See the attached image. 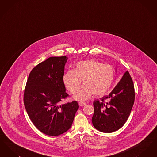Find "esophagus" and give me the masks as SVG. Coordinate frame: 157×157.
Returning <instances> with one entry per match:
<instances>
[{"mask_svg": "<svg viewBox=\"0 0 157 157\" xmlns=\"http://www.w3.org/2000/svg\"><path fill=\"white\" fill-rule=\"evenodd\" d=\"M78 104H79V105L80 106H84V105H86V103L83 102H79L78 103Z\"/></svg>", "mask_w": 157, "mask_h": 157, "instance_id": "esophagus-1", "label": "esophagus"}]
</instances>
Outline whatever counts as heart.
I'll list each match as a JSON object with an SVG mask.
<instances>
[{
    "mask_svg": "<svg viewBox=\"0 0 157 157\" xmlns=\"http://www.w3.org/2000/svg\"><path fill=\"white\" fill-rule=\"evenodd\" d=\"M113 67L95 60L80 61L76 64V69L69 70L63 78L65 87L72 94H75L81 83L84 86L78 90L75 98L85 101L93 94L100 96L109 89L114 79Z\"/></svg>",
    "mask_w": 157,
    "mask_h": 157,
    "instance_id": "b5f03b06",
    "label": "heart"
}]
</instances>
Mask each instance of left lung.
<instances>
[{
    "instance_id": "8db88e82",
    "label": "left lung",
    "mask_w": 157,
    "mask_h": 157,
    "mask_svg": "<svg viewBox=\"0 0 157 157\" xmlns=\"http://www.w3.org/2000/svg\"><path fill=\"white\" fill-rule=\"evenodd\" d=\"M134 101V83L127 71L109 95L94 101V127L105 133L118 130L126 122Z\"/></svg>"
}]
</instances>
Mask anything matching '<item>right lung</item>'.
<instances>
[{
	"label": "right lung",
	"mask_w": 157,
	"mask_h": 157,
	"mask_svg": "<svg viewBox=\"0 0 157 157\" xmlns=\"http://www.w3.org/2000/svg\"><path fill=\"white\" fill-rule=\"evenodd\" d=\"M67 56L51 57L36 65L29 75L23 102L30 120L42 133L63 134L72 126L79 108L76 101L59 105L69 95L63 83Z\"/></svg>",
	"instance_id": "1"
}]
</instances>
